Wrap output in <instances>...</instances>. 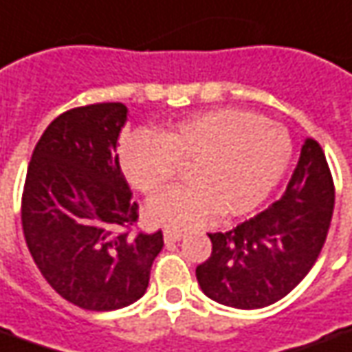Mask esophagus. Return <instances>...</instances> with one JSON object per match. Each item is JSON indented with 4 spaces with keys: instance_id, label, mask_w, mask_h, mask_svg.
Instances as JSON below:
<instances>
[{
    "instance_id": "obj_1",
    "label": "esophagus",
    "mask_w": 352,
    "mask_h": 352,
    "mask_svg": "<svg viewBox=\"0 0 352 352\" xmlns=\"http://www.w3.org/2000/svg\"><path fill=\"white\" fill-rule=\"evenodd\" d=\"M162 237H164V243L166 245H172V243H178L184 236H182L180 232H176V230H164Z\"/></svg>"
}]
</instances>
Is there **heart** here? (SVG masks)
<instances>
[{"instance_id":"b5f03b06","label":"heart","mask_w":352,"mask_h":352,"mask_svg":"<svg viewBox=\"0 0 352 352\" xmlns=\"http://www.w3.org/2000/svg\"><path fill=\"white\" fill-rule=\"evenodd\" d=\"M292 138L278 122L239 109L186 116L161 134L134 132L120 144L126 180L155 193L190 162L188 186L153 197L147 217L159 226L188 230L207 220L253 212L280 184L292 161Z\"/></svg>"}]
</instances>
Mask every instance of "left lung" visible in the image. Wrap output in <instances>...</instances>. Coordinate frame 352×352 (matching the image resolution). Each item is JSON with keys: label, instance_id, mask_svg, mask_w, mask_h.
I'll return each mask as SVG.
<instances>
[{"label": "left lung", "instance_id": "1", "mask_svg": "<svg viewBox=\"0 0 352 352\" xmlns=\"http://www.w3.org/2000/svg\"><path fill=\"white\" fill-rule=\"evenodd\" d=\"M333 182L318 142L307 138L280 199L230 232L208 234L212 253L195 276L208 299L263 309L295 289L316 263L333 214Z\"/></svg>", "mask_w": 352, "mask_h": 352}]
</instances>
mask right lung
<instances>
[{"instance_id":"right-lung-1","label":"right lung","mask_w":352,"mask_h":352,"mask_svg":"<svg viewBox=\"0 0 352 352\" xmlns=\"http://www.w3.org/2000/svg\"><path fill=\"white\" fill-rule=\"evenodd\" d=\"M122 103L59 115L36 144L23 193L26 245L63 299L86 310L124 309L144 297L162 234L130 236L138 203L116 155Z\"/></svg>"}]
</instances>
